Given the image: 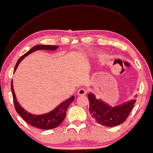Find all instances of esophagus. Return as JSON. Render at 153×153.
I'll return each mask as SVG.
<instances>
[{"label": "esophagus", "mask_w": 153, "mask_h": 153, "mask_svg": "<svg viewBox=\"0 0 153 153\" xmlns=\"http://www.w3.org/2000/svg\"><path fill=\"white\" fill-rule=\"evenodd\" d=\"M86 89L85 88H80L77 91V94L79 95H85L86 94Z\"/></svg>", "instance_id": "obj_1"}]
</instances>
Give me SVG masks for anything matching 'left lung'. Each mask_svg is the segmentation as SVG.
<instances>
[{
    "label": "left lung",
    "instance_id": "left-lung-1",
    "mask_svg": "<svg viewBox=\"0 0 153 153\" xmlns=\"http://www.w3.org/2000/svg\"><path fill=\"white\" fill-rule=\"evenodd\" d=\"M88 97L92 118L98 124L105 127H114L124 123L136 102L135 99H132L120 105L111 107L101 100L97 99L93 94H88Z\"/></svg>",
    "mask_w": 153,
    "mask_h": 153
}]
</instances>
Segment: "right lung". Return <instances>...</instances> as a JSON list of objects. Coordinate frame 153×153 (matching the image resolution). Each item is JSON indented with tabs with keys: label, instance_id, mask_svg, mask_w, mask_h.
I'll return each mask as SVG.
<instances>
[{
	"label": "right lung",
	"instance_id": "obj_1",
	"mask_svg": "<svg viewBox=\"0 0 153 153\" xmlns=\"http://www.w3.org/2000/svg\"><path fill=\"white\" fill-rule=\"evenodd\" d=\"M58 46L56 45H36L33 48L24 54L23 56L18 59V62L14 68L13 72L16 71V70L18 67V65L21 62L24 57L30 54L35 51L37 50H54L57 49ZM11 92L12 95H13V103L14 106H15V109L17 111V113L20 115L23 119L26 121V123H28L29 125L33 126L37 128H39L42 129H54V128L57 127L61 124L62 121L64 120L65 116H66V112L67 110V108H69L70 104H71L73 101H74L75 97L72 96L71 97L67 99L62 103H60L59 106H57L54 110L50 111L47 114L42 115H33L32 114L28 112L27 111L21 107L20 104L18 103V101H17L15 93L13 91V84L11 82Z\"/></svg>",
	"mask_w": 153,
	"mask_h": 153
}]
</instances>
